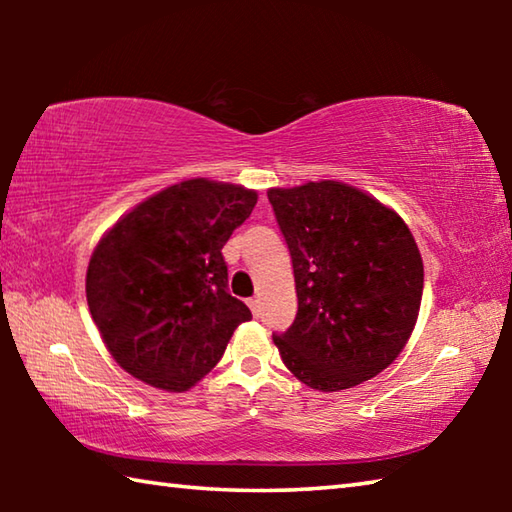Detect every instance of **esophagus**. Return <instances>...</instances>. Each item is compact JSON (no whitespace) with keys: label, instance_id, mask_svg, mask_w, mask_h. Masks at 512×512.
<instances>
[{"label":"esophagus","instance_id":"1","mask_svg":"<svg viewBox=\"0 0 512 512\" xmlns=\"http://www.w3.org/2000/svg\"><path fill=\"white\" fill-rule=\"evenodd\" d=\"M248 307H250V311H253V316H259V309H262V300L250 298L248 300Z\"/></svg>","mask_w":512,"mask_h":512}]
</instances>
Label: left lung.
Here are the masks:
<instances>
[{"label":"left lung","instance_id":"obj_1","mask_svg":"<svg viewBox=\"0 0 512 512\" xmlns=\"http://www.w3.org/2000/svg\"><path fill=\"white\" fill-rule=\"evenodd\" d=\"M296 277L298 314L275 332L302 384L343 391L404 350L420 311L424 268L406 223L350 185L268 189Z\"/></svg>","mask_w":512,"mask_h":512}]
</instances>
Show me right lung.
Returning <instances> with one entry per match:
<instances>
[{
    "mask_svg": "<svg viewBox=\"0 0 512 512\" xmlns=\"http://www.w3.org/2000/svg\"><path fill=\"white\" fill-rule=\"evenodd\" d=\"M257 203L253 189L196 178L119 219L94 248L85 293L112 357L162 391L192 388L253 318L228 293L223 246Z\"/></svg>",
    "mask_w": 512,
    "mask_h": 512,
    "instance_id": "obj_1",
    "label": "right lung"
}]
</instances>
